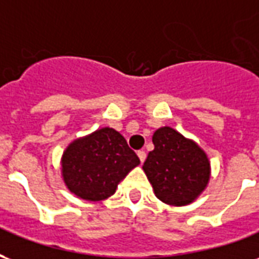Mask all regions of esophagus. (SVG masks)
<instances>
[{"label":"esophagus","mask_w":259,"mask_h":259,"mask_svg":"<svg viewBox=\"0 0 259 259\" xmlns=\"http://www.w3.org/2000/svg\"><path fill=\"white\" fill-rule=\"evenodd\" d=\"M137 155H139V158H140V162H144V161H146V157H147L146 151H139L137 152Z\"/></svg>","instance_id":"34e87169"}]
</instances>
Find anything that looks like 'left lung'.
<instances>
[{
  "label": "left lung",
  "instance_id": "1",
  "mask_svg": "<svg viewBox=\"0 0 259 259\" xmlns=\"http://www.w3.org/2000/svg\"><path fill=\"white\" fill-rule=\"evenodd\" d=\"M152 143L154 150L148 152L143 169L157 198L175 206L193 202L211 178L205 151L169 126L159 127Z\"/></svg>",
  "mask_w": 259,
  "mask_h": 259
}]
</instances>
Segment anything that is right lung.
Here are the masks:
<instances>
[{"label": "right lung", "mask_w": 259, "mask_h": 259, "mask_svg": "<svg viewBox=\"0 0 259 259\" xmlns=\"http://www.w3.org/2000/svg\"><path fill=\"white\" fill-rule=\"evenodd\" d=\"M139 163L140 159L123 136L112 127H102L72 141L61 159L65 185L85 201L111 197L119 182Z\"/></svg>", "instance_id": "obj_1"}]
</instances>
